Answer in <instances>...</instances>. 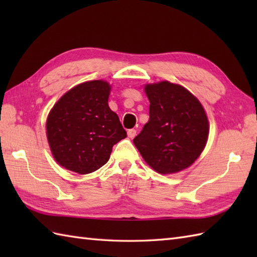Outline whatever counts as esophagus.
<instances>
[{
  "instance_id": "34e87169",
  "label": "esophagus",
  "mask_w": 257,
  "mask_h": 257,
  "mask_svg": "<svg viewBox=\"0 0 257 257\" xmlns=\"http://www.w3.org/2000/svg\"><path fill=\"white\" fill-rule=\"evenodd\" d=\"M127 134H128V137L129 138H135V136L137 135V130H136V129H129Z\"/></svg>"
}]
</instances>
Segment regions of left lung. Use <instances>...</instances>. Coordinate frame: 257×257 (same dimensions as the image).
Wrapping results in <instances>:
<instances>
[{"label":"left lung","instance_id":"8db88e82","mask_svg":"<svg viewBox=\"0 0 257 257\" xmlns=\"http://www.w3.org/2000/svg\"><path fill=\"white\" fill-rule=\"evenodd\" d=\"M149 121L134 139L147 165L160 174L178 173L193 165L204 150L210 124L200 100L168 80L146 84Z\"/></svg>","mask_w":257,"mask_h":257}]
</instances>
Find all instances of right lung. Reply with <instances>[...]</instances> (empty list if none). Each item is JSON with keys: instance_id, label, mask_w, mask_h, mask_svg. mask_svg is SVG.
Returning <instances> with one entry per match:
<instances>
[{"instance_id": "1", "label": "right lung", "mask_w": 257, "mask_h": 257, "mask_svg": "<svg viewBox=\"0 0 257 257\" xmlns=\"http://www.w3.org/2000/svg\"><path fill=\"white\" fill-rule=\"evenodd\" d=\"M111 85L89 80L59 98L46 119V137L59 166L88 174L109 160L113 145L127 137L116 112L108 105Z\"/></svg>"}]
</instances>
